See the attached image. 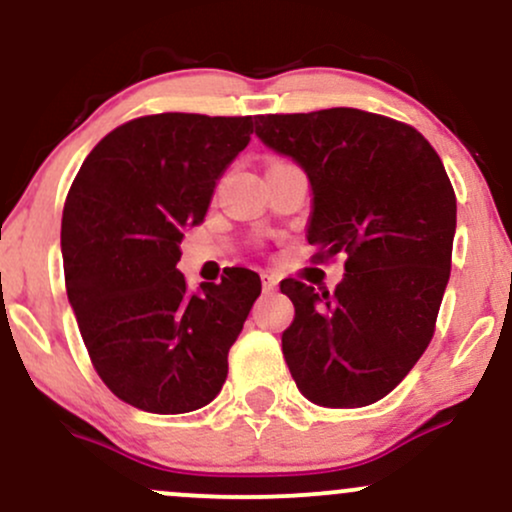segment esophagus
I'll use <instances>...</instances> for the list:
<instances>
[{
    "label": "esophagus",
    "instance_id": "34e87169",
    "mask_svg": "<svg viewBox=\"0 0 512 512\" xmlns=\"http://www.w3.org/2000/svg\"><path fill=\"white\" fill-rule=\"evenodd\" d=\"M261 285H263V292H273L275 287H278V278L268 271L261 273Z\"/></svg>",
    "mask_w": 512,
    "mask_h": 512
}]
</instances>
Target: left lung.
I'll use <instances>...</instances> for the list:
<instances>
[{
	"instance_id": "1",
	"label": "left lung",
	"mask_w": 512,
	"mask_h": 512,
	"mask_svg": "<svg viewBox=\"0 0 512 512\" xmlns=\"http://www.w3.org/2000/svg\"><path fill=\"white\" fill-rule=\"evenodd\" d=\"M256 137L307 174L319 261L346 258L333 292L280 283L295 304L283 331L292 380L329 409L375 404L433 338L457 229L445 166L411 125L358 108L256 116Z\"/></svg>"
}]
</instances>
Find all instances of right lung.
Returning <instances> with one entry per match:
<instances>
[{"label": "right lung", "instance_id": "obj_1", "mask_svg": "<svg viewBox=\"0 0 512 512\" xmlns=\"http://www.w3.org/2000/svg\"><path fill=\"white\" fill-rule=\"evenodd\" d=\"M251 132V116L137 118L108 132L72 183L60 234L67 297L99 377L135 409H203L227 380L261 278L229 268L191 292L176 263L183 229L205 220Z\"/></svg>", "mask_w": 512, "mask_h": 512}]
</instances>
